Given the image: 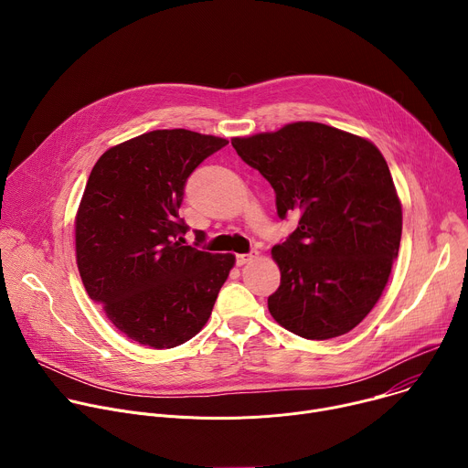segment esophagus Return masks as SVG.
<instances>
[{"mask_svg": "<svg viewBox=\"0 0 468 468\" xmlns=\"http://www.w3.org/2000/svg\"><path fill=\"white\" fill-rule=\"evenodd\" d=\"M255 255L253 253H239L237 257H235V262L239 264V266H242V264H246L248 261H251Z\"/></svg>", "mask_w": 468, "mask_h": 468, "instance_id": "1", "label": "esophagus"}]
</instances>
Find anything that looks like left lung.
I'll list each match as a JSON object with an SVG mask.
<instances>
[{
  "instance_id": "1",
  "label": "left lung",
  "mask_w": 468,
  "mask_h": 468,
  "mask_svg": "<svg viewBox=\"0 0 468 468\" xmlns=\"http://www.w3.org/2000/svg\"><path fill=\"white\" fill-rule=\"evenodd\" d=\"M231 144L272 185L278 217H300L272 248L282 283L269 296L271 314L303 339L345 335L379 300L402 239V206L383 155L316 122Z\"/></svg>"
}]
</instances>
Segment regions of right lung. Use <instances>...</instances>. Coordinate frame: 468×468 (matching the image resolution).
Returning a JSON list of instances; mask_svg holds the SVG:
<instances>
[{
    "instance_id": "right-lung-1",
    "label": "right lung",
    "mask_w": 468,
    "mask_h": 468,
    "mask_svg": "<svg viewBox=\"0 0 468 468\" xmlns=\"http://www.w3.org/2000/svg\"><path fill=\"white\" fill-rule=\"evenodd\" d=\"M226 139L157 129L107 150L94 165L76 217L83 285L123 335L174 348L206 325L235 264L231 253L183 246L179 218L188 176Z\"/></svg>"
}]
</instances>
